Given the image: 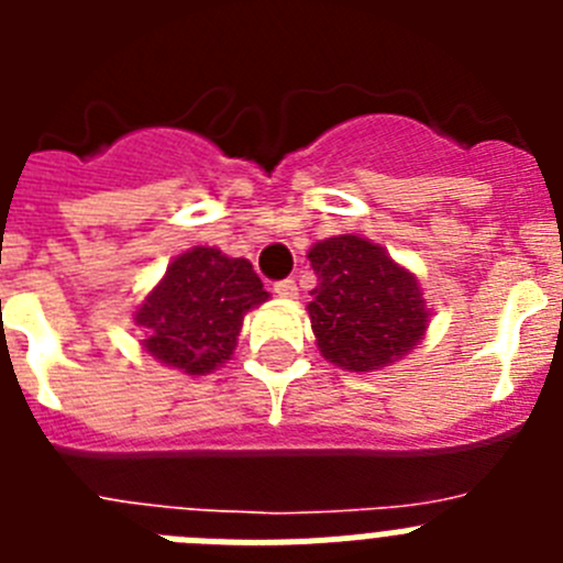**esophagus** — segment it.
<instances>
[{
  "instance_id": "1",
  "label": "esophagus",
  "mask_w": 563,
  "mask_h": 563,
  "mask_svg": "<svg viewBox=\"0 0 563 563\" xmlns=\"http://www.w3.org/2000/svg\"><path fill=\"white\" fill-rule=\"evenodd\" d=\"M273 290H276L282 298H296L298 296V287H296V282H292V278H282V282H276V285H273Z\"/></svg>"
}]
</instances>
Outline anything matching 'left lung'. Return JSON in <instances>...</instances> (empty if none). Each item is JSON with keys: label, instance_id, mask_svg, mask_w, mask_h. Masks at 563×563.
<instances>
[{"label": "left lung", "instance_id": "1", "mask_svg": "<svg viewBox=\"0 0 563 563\" xmlns=\"http://www.w3.org/2000/svg\"><path fill=\"white\" fill-rule=\"evenodd\" d=\"M307 256L318 273L307 310L327 361L372 372L415 350L429 324L426 298L383 247L346 233L318 242Z\"/></svg>", "mask_w": 563, "mask_h": 563}]
</instances>
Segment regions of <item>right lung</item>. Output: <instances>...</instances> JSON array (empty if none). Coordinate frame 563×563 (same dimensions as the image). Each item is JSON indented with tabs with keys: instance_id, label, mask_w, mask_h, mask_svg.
Segmentation results:
<instances>
[{
	"instance_id": "obj_1",
	"label": "right lung",
	"mask_w": 563,
	"mask_h": 563,
	"mask_svg": "<svg viewBox=\"0 0 563 563\" xmlns=\"http://www.w3.org/2000/svg\"><path fill=\"white\" fill-rule=\"evenodd\" d=\"M267 298L247 258L194 247L174 258L166 278L134 312L146 352L188 375H206L233 355L242 318Z\"/></svg>"
}]
</instances>
